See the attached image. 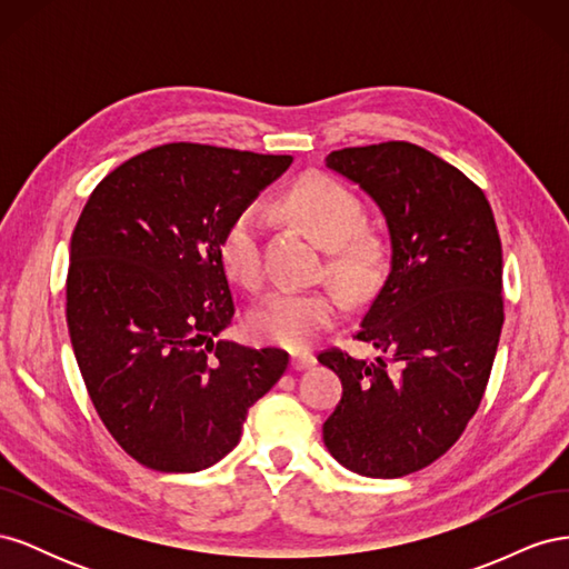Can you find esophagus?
<instances>
[{"label": "esophagus", "mask_w": 569, "mask_h": 569, "mask_svg": "<svg viewBox=\"0 0 569 569\" xmlns=\"http://www.w3.org/2000/svg\"><path fill=\"white\" fill-rule=\"evenodd\" d=\"M311 366H316V356L311 351L291 353V368H295V370H306V368H311Z\"/></svg>", "instance_id": "obj_1"}]
</instances>
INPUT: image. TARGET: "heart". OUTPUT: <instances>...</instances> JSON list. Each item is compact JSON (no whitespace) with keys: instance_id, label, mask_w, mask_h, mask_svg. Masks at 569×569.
Listing matches in <instances>:
<instances>
[{"instance_id":"heart-1","label":"heart","mask_w":569,"mask_h":569,"mask_svg":"<svg viewBox=\"0 0 569 569\" xmlns=\"http://www.w3.org/2000/svg\"><path fill=\"white\" fill-rule=\"evenodd\" d=\"M284 211L311 230L330 249L327 270L353 295H363L382 280L389 263L387 239L363 228L366 209L347 184L311 173L282 199ZM228 278L244 289L263 284V211L249 203L228 222L218 244ZM343 297L335 287L278 289L247 318L251 337L287 349H308L343 313Z\"/></svg>"}]
</instances>
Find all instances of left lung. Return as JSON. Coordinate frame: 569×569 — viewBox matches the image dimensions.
Here are the masks:
<instances>
[{
  "mask_svg": "<svg viewBox=\"0 0 569 569\" xmlns=\"http://www.w3.org/2000/svg\"><path fill=\"white\" fill-rule=\"evenodd\" d=\"M325 163L387 218L391 272L356 339L396 366L322 351L343 387L322 439L351 472L403 477L449 451L485 396L503 327L501 237L485 192L418 144L349 147Z\"/></svg>",
  "mask_w": 569,
  "mask_h": 569,
  "instance_id": "obj_1",
  "label": "left lung"
}]
</instances>
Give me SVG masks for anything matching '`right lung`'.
<instances>
[{"instance_id":"right-lung-1","label":"right lung","mask_w":569,"mask_h":569,"mask_svg":"<svg viewBox=\"0 0 569 569\" xmlns=\"http://www.w3.org/2000/svg\"><path fill=\"white\" fill-rule=\"evenodd\" d=\"M291 157L161 144L120 163L78 218L66 320L97 416L130 458L197 472L228 456L282 349L213 341L234 301L218 244Z\"/></svg>"}]
</instances>
